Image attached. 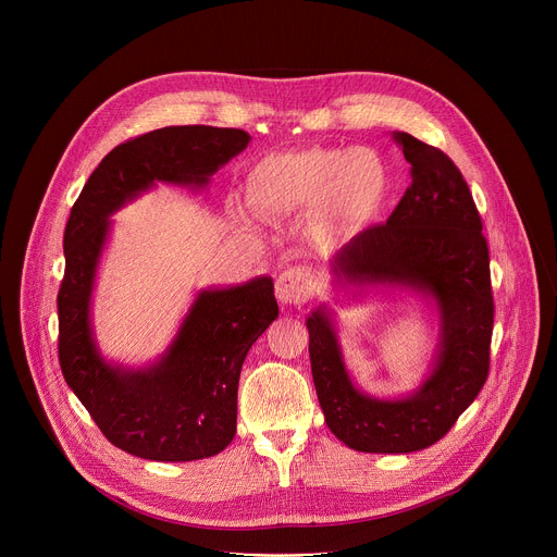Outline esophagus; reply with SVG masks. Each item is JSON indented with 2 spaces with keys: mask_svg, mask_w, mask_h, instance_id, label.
<instances>
[{
  "mask_svg": "<svg viewBox=\"0 0 557 557\" xmlns=\"http://www.w3.org/2000/svg\"><path fill=\"white\" fill-rule=\"evenodd\" d=\"M312 290H314L312 277L301 267H290V269L282 271L275 280V295L282 304L301 306L304 301H308L312 297Z\"/></svg>",
  "mask_w": 557,
  "mask_h": 557,
  "instance_id": "1",
  "label": "esophagus"
}]
</instances>
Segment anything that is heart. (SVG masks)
<instances>
[{
  "instance_id": "1",
  "label": "heart",
  "mask_w": 557,
  "mask_h": 557,
  "mask_svg": "<svg viewBox=\"0 0 557 557\" xmlns=\"http://www.w3.org/2000/svg\"><path fill=\"white\" fill-rule=\"evenodd\" d=\"M385 189L381 158L366 147L269 153L247 178V200L258 215L277 220L317 209L312 235L326 245L361 231L381 207Z\"/></svg>"
}]
</instances>
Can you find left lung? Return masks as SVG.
<instances>
[{"label":"left lung","instance_id":"obj_1","mask_svg":"<svg viewBox=\"0 0 557 557\" xmlns=\"http://www.w3.org/2000/svg\"><path fill=\"white\" fill-rule=\"evenodd\" d=\"M410 187L387 222L368 226L335 256L348 284H396L430 293L443 320L441 352L423 387L401 401L361 394L342 361L324 310L308 317L317 399L331 432L357 451L408 454L441 441L490 376L494 293L490 247L471 191L451 158L412 134L392 132Z\"/></svg>","mask_w":557,"mask_h":557}]
</instances>
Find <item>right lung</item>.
Segmentation results:
<instances>
[{
	"mask_svg": "<svg viewBox=\"0 0 557 557\" xmlns=\"http://www.w3.org/2000/svg\"><path fill=\"white\" fill-rule=\"evenodd\" d=\"M249 140L243 129L211 125L140 134L103 158L72 205L57 295L59 366L103 436L138 458L198 460L233 441L240 370L277 317V301L269 277L202 290L161 363L138 372L108 366L90 333V295L108 215L156 181L205 185Z\"/></svg>",
	"mask_w": 557,
	"mask_h": 557,
	"instance_id": "obj_1",
	"label": "right lung"
}]
</instances>
